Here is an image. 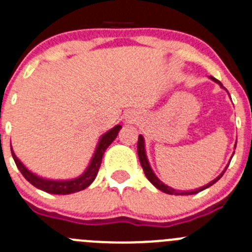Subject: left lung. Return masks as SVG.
<instances>
[{"label":"left lung","mask_w":252,"mask_h":252,"mask_svg":"<svg viewBox=\"0 0 252 252\" xmlns=\"http://www.w3.org/2000/svg\"><path fill=\"white\" fill-rule=\"evenodd\" d=\"M210 78H211L212 81H215V82H218V84H220V86H222L220 81L216 80L215 77H210ZM137 154H138V158H140V163H141L142 168H144L145 175H146V177H147V179H149V181L151 182L152 185H154L155 188L158 189V190H161V191H162V192L168 193V195H193V193L200 192V191L205 190V189L210 188V186L215 184V182H218L219 180L221 179V176H222V175H223V172L226 171V168H227V167H225V170H223V171H222V174H220L218 177H216L215 180H212L211 182H209V184L205 185V186H202V188L197 189V190H193V191H177V190H175V189H172V188H170V186H167V185H165L162 181H160V180L158 179V176H156V175L154 174L151 166H150V163H149V160H147L146 151H145V140H144V136H142V135L138 136Z\"/></svg>","instance_id":"obj_1"}]
</instances>
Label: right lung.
<instances>
[{"instance_id": "obj_1", "label": "right lung", "mask_w": 252, "mask_h": 252, "mask_svg": "<svg viewBox=\"0 0 252 252\" xmlns=\"http://www.w3.org/2000/svg\"><path fill=\"white\" fill-rule=\"evenodd\" d=\"M121 130V125H117L114 128L108 130L105 135L101 136L100 141H98L97 147H96V151H94V156L91 158V162H90L89 167L86 168V171L81 176L76 177L72 180H48L43 179V177L37 176V175L32 174L29 168L21 162L17 158V156L13 152L12 147H11V152H12V158L15 160L16 166L18 167V170L21 171V174L24 175L25 179L32 184L34 188L40 189V190L45 191L48 193H56V195H68V193L77 192V191L84 190V189L89 188L90 185L94 182V180L96 179L98 172V168L101 166V161H102V156L105 154L106 149L112 144L115 138L117 137V133Z\"/></svg>"}]
</instances>
